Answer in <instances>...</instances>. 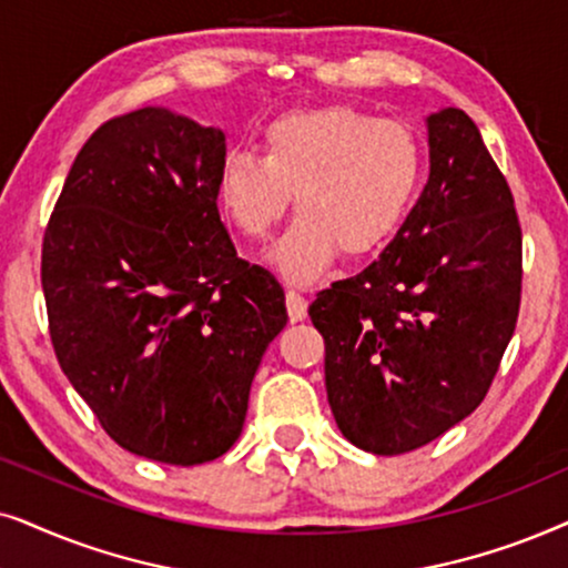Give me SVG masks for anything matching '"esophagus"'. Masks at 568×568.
<instances>
[{
	"mask_svg": "<svg viewBox=\"0 0 568 568\" xmlns=\"http://www.w3.org/2000/svg\"><path fill=\"white\" fill-rule=\"evenodd\" d=\"M285 306H288V316L291 322H301L306 316V308H308V301L301 296L298 291L288 288L285 291Z\"/></svg>",
	"mask_w": 568,
	"mask_h": 568,
	"instance_id": "34e87169",
	"label": "esophagus"
}]
</instances>
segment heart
Returning a JSON list of instances; mask_svg holds the SVG:
<instances>
[{
	"mask_svg": "<svg viewBox=\"0 0 568 568\" xmlns=\"http://www.w3.org/2000/svg\"><path fill=\"white\" fill-rule=\"evenodd\" d=\"M423 179V145L407 121L353 105H320L270 121L262 155L231 150L217 169V202L248 239H264L293 205L298 217L267 260L296 285L345 256L395 236Z\"/></svg>",
	"mask_w": 568,
	"mask_h": 568,
	"instance_id": "heart-1",
	"label": "heart"
}]
</instances>
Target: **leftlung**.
<instances>
[{"instance_id":"obj_1","label":"left lung","mask_w":568,"mask_h":568,"mask_svg":"<svg viewBox=\"0 0 568 568\" xmlns=\"http://www.w3.org/2000/svg\"><path fill=\"white\" fill-rule=\"evenodd\" d=\"M428 184L395 239L308 306L337 428L372 455L426 447L483 403L514 335L521 231L475 121L426 116Z\"/></svg>"}]
</instances>
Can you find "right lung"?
<instances>
[{
  "instance_id": "obj_1",
  "label": "right lung",
  "mask_w": 568,
  "mask_h": 568,
  "mask_svg": "<svg viewBox=\"0 0 568 568\" xmlns=\"http://www.w3.org/2000/svg\"><path fill=\"white\" fill-rule=\"evenodd\" d=\"M225 134L148 105L74 158L43 236L51 343L121 449L165 465L225 455L267 345L288 322L267 270L217 213Z\"/></svg>"
}]
</instances>
